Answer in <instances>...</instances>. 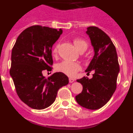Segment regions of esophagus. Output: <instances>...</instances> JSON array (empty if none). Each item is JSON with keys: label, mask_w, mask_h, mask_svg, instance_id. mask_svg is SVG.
<instances>
[{"label": "esophagus", "mask_w": 133, "mask_h": 133, "mask_svg": "<svg viewBox=\"0 0 133 133\" xmlns=\"http://www.w3.org/2000/svg\"><path fill=\"white\" fill-rule=\"evenodd\" d=\"M74 81H75V79H73L72 78H69V83H73Z\"/></svg>", "instance_id": "34e87169"}]
</instances>
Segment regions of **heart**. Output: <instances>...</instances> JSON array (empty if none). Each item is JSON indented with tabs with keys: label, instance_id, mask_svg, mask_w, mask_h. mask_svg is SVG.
<instances>
[{
	"label": "heart",
	"instance_id": "1",
	"mask_svg": "<svg viewBox=\"0 0 133 133\" xmlns=\"http://www.w3.org/2000/svg\"><path fill=\"white\" fill-rule=\"evenodd\" d=\"M75 47L77 48L80 52L83 51L84 52L88 48V43L85 40L81 38H76L73 41ZM58 52V46H55L52 49V53L55 56ZM57 70L60 72H62L65 75H67L69 76H74L75 74L77 73V71L81 69V66L78 63L76 62L70 61H63L62 63H59L57 65Z\"/></svg>",
	"mask_w": 133,
	"mask_h": 133
}]
</instances>
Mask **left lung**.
I'll return each mask as SVG.
<instances>
[{"label": "left lung", "instance_id": "1", "mask_svg": "<svg viewBox=\"0 0 133 133\" xmlns=\"http://www.w3.org/2000/svg\"><path fill=\"white\" fill-rule=\"evenodd\" d=\"M95 55L85 70L94 72L92 78L87 77L77 80L83 85V91L75 97L83 107L97 110L103 107L110 99L117 89L119 64L116 49L110 37L96 26L87 28Z\"/></svg>", "mask_w": 133, "mask_h": 133}]
</instances>
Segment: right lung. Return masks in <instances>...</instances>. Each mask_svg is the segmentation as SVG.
I'll return each instance as SVG.
<instances>
[{"label": "right lung", "instance_id": "1", "mask_svg": "<svg viewBox=\"0 0 133 133\" xmlns=\"http://www.w3.org/2000/svg\"><path fill=\"white\" fill-rule=\"evenodd\" d=\"M63 30L35 25L23 30L11 54L10 75L20 99L34 109H44L55 102L58 89L69 83L63 72H55L48 78L43 70L51 71L52 47Z\"/></svg>", "mask_w": 133, "mask_h": 133}]
</instances>
